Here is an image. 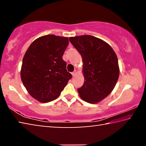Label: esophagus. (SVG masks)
Instances as JSON below:
<instances>
[{
	"instance_id": "obj_1",
	"label": "esophagus",
	"mask_w": 146,
	"mask_h": 146,
	"mask_svg": "<svg viewBox=\"0 0 146 146\" xmlns=\"http://www.w3.org/2000/svg\"><path fill=\"white\" fill-rule=\"evenodd\" d=\"M76 73H77V71H76V70H75V71H73V72L72 73H71V74H72V76H75L76 75Z\"/></svg>"
}]
</instances>
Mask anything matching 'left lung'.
Masks as SVG:
<instances>
[{
  "label": "left lung",
  "instance_id": "obj_1",
  "mask_svg": "<svg viewBox=\"0 0 146 146\" xmlns=\"http://www.w3.org/2000/svg\"><path fill=\"white\" fill-rule=\"evenodd\" d=\"M83 60L82 72L85 81L78 89L79 96L91 104L99 102L113 90L119 76L117 55L102 39L91 35L70 38Z\"/></svg>",
  "mask_w": 146,
  "mask_h": 146
}]
</instances>
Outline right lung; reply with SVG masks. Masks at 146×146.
I'll list each match as a JSON object with an SVG mask.
<instances>
[{"instance_id":"add662e5","label":"right lung","mask_w":146,"mask_h":146,"mask_svg":"<svg viewBox=\"0 0 146 146\" xmlns=\"http://www.w3.org/2000/svg\"><path fill=\"white\" fill-rule=\"evenodd\" d=\"M69 39L48 35L35 40L24 56L22 82L29 95L42 103L57 98L72 75L62 59Z\"/></svg>"}]
</instances>
